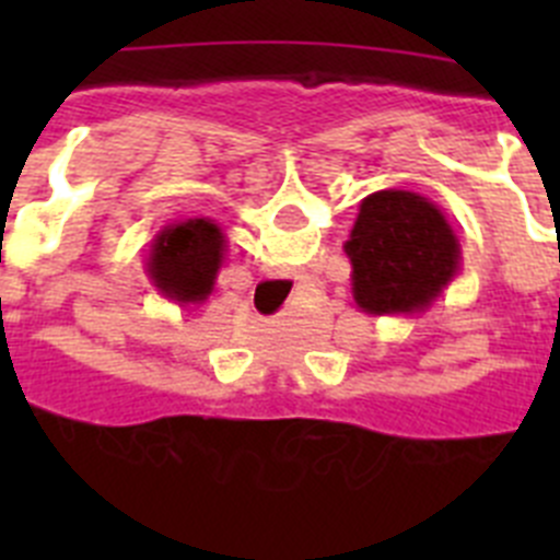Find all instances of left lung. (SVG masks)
<instances>
[{
    "label": "left lung",
    "instance_id": "left-lung-1",
    "mask_svg": "<svg viewBox=\"0 0 560 560\" xmlns=\"http://www.w3.org/2000/svg\"><path fill=\"white\" fill-rule=\"evenodd\" d=\"M345 255L359 311L415 316L432 308L459 275V241L434 201L412 190L370 192L359 205Z\"/></svg>",
    "mask_w": 560,
    "mask_h": 560
}]
</instances>
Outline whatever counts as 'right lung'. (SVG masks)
<instances>
[{"mask_svg": "<svg viewBox=\"0 0 560 560\" xmlns=\"http://www.w3.org/2000/svg\"><path fill=\"white\" fill-rule=\"evenodd\" d=\"M226 235L212 219H185L162 226L148 249L153 289L179 305H201L224 264Z\"/></svg>", "mask_w": 560, "mask_h": 560, "instance_id": "right-lung-1", "label": "right lung"}]
</instances>
